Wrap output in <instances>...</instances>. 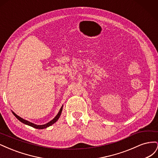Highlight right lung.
Segmentation results:
<instances>
[{
    "mask_svg": "<svg viewBox=\"0 0 158 158\" xmlns=\"http://www.w3.org/2000/svg\"><path fill=\"white\" fill-rule=\"evenodd\" d=\"M63 106L61 107V108L60 109L58 114H56V117H55L53 119H52V120H51V121L50 122H49V123H47V124H45V125H35V124H34V123H31V122H30V121H26V120H25V119H23V118H21L20 117H19L18 115H17V114H16L15 113H14L13 111H12V112L14 115L15 116V117L18 119V120L20 121H21L22 123L26 124V125H29V126H30V127H32L35 128H37V129H44V128H47V127H50L51 125H52V124H54L55 123H56L57 121H58V119L59 118V117H60V114H61L62 111H63Z\"/></svg>",
    "mask_w": 158,
    "mask_h": 158,
    "instance_id": "1",
    "label": "right lung"
}]
</instances>
